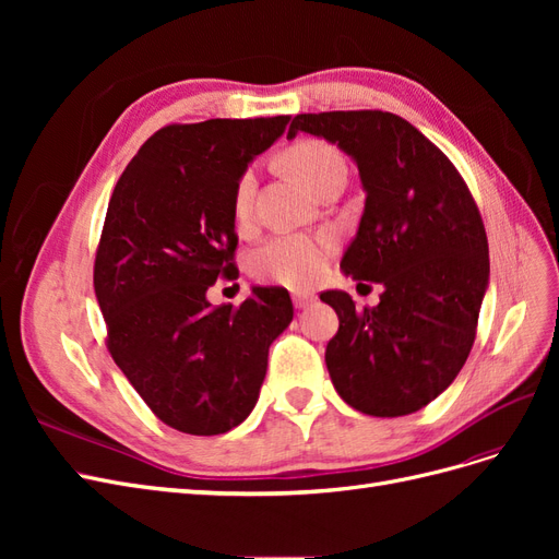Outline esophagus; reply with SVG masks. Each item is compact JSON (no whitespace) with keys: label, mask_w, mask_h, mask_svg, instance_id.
<instances>
[{"label":"esophagus","mask_w":559,"mask_h":559,"mask_svg":"<svg viewBox=\"0 0 559 559\" xmlns=\"http://www.w3.org/2000/svg\"><path fill=\"white\" fill-rule=\"evenodd\" d=\"M292 298H294V306L300 310V308H308L310 302L314 300V296L312 294H308V292H294L292 294Z\"/></svg>","instance_id":"obj_1"}]
</instances>
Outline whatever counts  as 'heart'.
Instances as JSON below:
<instances>
[{
    "label": "heart",
    "mask_w": 559,
    "mask_h": 559,
    "mask_svg": "<svg viewBox=\"0 0 559 559\" xmlns=\"http://www.w3.org/2000/svg\"><path fill=\"white\" fill-rule=\"evenodd\" d=\"M284 163L317 193H321L333 177L347 175L343 154L324 140H298L286 148ZM257 186L259 177L253 165L245 167L240 177L235 179L230 205L238 222H247L251 216ZM333 251L335 238L331 233H282L253 251L251 273L263 282L289 286V289H310L326 275Z\"/></svg>",
    "instance_id": "b5f03b06"
}]
</instances>
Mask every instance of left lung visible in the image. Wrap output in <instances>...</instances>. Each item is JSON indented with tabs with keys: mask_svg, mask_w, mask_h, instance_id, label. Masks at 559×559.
Returning <instances> with one entry per match:
<instances>
[{
	"mask_svg": "<svg viewBox=\"0 0 559 559\" xmlns=\"http://www.w3.org/2000/svg\"><path fill=\"white\" fill-rule=\"evenodd\" d=\"M300 130L357 163L366 207L341 267L384 286L364 310L345 292L321 294L341 319L329 376L354 411L411 415L445 392L476 341L489 280L483 216L452 160L396 114H298L286 138Z\"/></svg>",
	"mask_w": 559,
	"mask_h": 559,
	"instance_id": "obj_1",
	"label": "left lung"
}]
</instances>
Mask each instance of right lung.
Instances as JSON below:
<instances>
[{
    "label": "right lung",
    "instance_id": "add662e5",
    "mask_svg": "<svg viewBox=\"0 0 559 559\" xmlns=\"http://www.w3.org/2000/svg\"><path fill=\"white\" fill-rule=\"evenodd\" d=\"M289 121L165 126L114 186L93 267L107 349L151 413L181 433L216 436L247 419L267 349L294 319L280 286H257L240 306L207 300L218 277H238L235 179Z\"/></svg>",
    "mask_w": 559,
    "mask_h": 559
}]
</instances>
